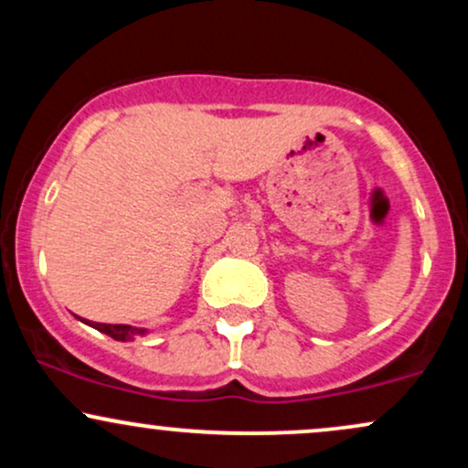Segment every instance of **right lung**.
I'll list each match as a JSON object with an SVG mask.
<instances>
[{
	"instance_id": "right-lung-1",
	"label": "right lung",
	"mask_w": 468,
	"mask_h": 468,
	"mask_svg": "<svg viewBox=\"0 0 468 468\" xmlns=\"http://www.w3.org/2000/svg\"><path fill=\"white\" fill-rule=\"evenodd\" d=\"M92 327H96L99 332H103V335L116 338V341H132L136 335H143L144 330H138V327H132V325H112V324H96L92 321L90 324Z\"/></svg>"
}]
</instances>
